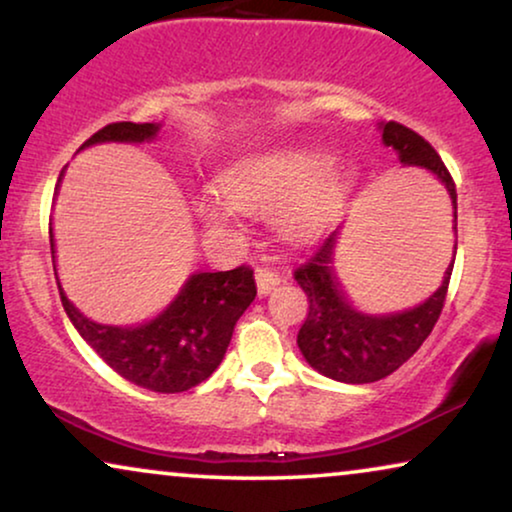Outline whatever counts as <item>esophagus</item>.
<instances>
[{
    "mask_svg": "<svg viewBox=\"0 0 512 512\" xmlns=\"http://www.w3.org/2000/svg\"><path fill=\"white\" fill-rule=\"evenodd\" d=\"M279 282H282V275H279V272L270 270V268L256 270V284H258V293H261V296H268L275 286H279Z\"/></svg>",
    "mask_w": 512,
    "mask_h": 512,
    "instance_id": "1",
    "label": "esophagus"
}]
</instances>
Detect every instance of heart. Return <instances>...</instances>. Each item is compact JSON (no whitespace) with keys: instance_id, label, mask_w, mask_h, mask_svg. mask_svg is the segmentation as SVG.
I'll list each match as a JSON object with an SVG mask.
<instances>
[{"instance_id":"heart-1","label":"heart","mask_w":512,"mask_h":512,"mask_svg":"<svg viewBox=\"0 0 512 512\" xmlns=\"http://www.w3.org/2000/svg\"><path fill=\"white\" fill-rule=\"evenodd\" d=\"M352 174L345 165L328 163L312 146H275L247 153L216 177V193L231 207L258 212L272 205V223L286 240H310L342 207ZM223 199V200H224ZM222 200V201H223ZM216 195L195 202L209 228L228 230L233 209Z\"/></svg>"}]
</instances>
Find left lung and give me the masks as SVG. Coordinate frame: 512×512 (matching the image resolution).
Instances as JSON below:
<instances>
[{
	"instance_id": "8db88e82",
	"label": "left lung",
	"mask_w": 512,
	"mask_h": 512,
	"mask_svg": "<svg viewBox=\"0 0 512 512\" xmlns=\"http://www.w3.org/2000/svg\"><path fill=\"white\" fill-rule=\"evenodd\" d=\"M382 142L394 146L403 165L424 167L443 181L450 193L457 230V188L436 149L415 130L396 121L382 125ZM335 242L338 230L293 270V279L310 300L307 319L298 331V347L305 361L321 375L349 384L377 382L401 368L431 335L443 312L454 258L447 265L443 284L422 305L394 314H366L356 310L338 282L333 265Z\"/></svg>"
}]
</instances>
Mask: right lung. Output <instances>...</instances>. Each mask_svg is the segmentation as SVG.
<instances>
[{"instance_id":"add662e5","label":"right lung","mask_w":512,"mask_h":512,"mask_svg":"<svg viewBox=\"0 0 512 512\" xmlns=\"http://www.w3.org/2000/svg\"><path fill=\"white\" fill-rule=\"evenodd\" d=\"M158 130L156 123H109L83 146L146 142ZM254 298L256 282L249 265L226 272H195L163 314L149 324L123 328L86 319L60 289L67 317L97 356L128 382L158 394H179L205 382L219 368L237 319Z\"/></svg>"}]
</instances>
